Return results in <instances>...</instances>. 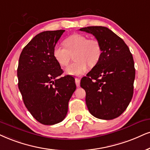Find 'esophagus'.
I'll list each match as a JSON object with an SVG mask.
<instances>
[{
    "mask_svg": "<svg viewBox=\"0 0 150 150\" xmlns=\"http://www.w3.org/2000/svg\"><path fill=\"white\" fill-rule=\"evenodd\" d=\"M80 82H81V80L79 79H75V83H76V86H80Z\"/></svg>",
    "mask_w": 150,
    "mask_h": 150,
    "instance_id": "34e87169",
    "label": "esophagus"
}]
</instances>
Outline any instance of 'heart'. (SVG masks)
Returning <instances> with one entry per match:
<instances>
[{
    "mask_svg": "<svg viewBox=\"0 0 150 150\" xmlns=\"http://www.w3.org/2000/svg\"><path fill=\"white\" fill-rule=\"evenodd\" d=\"M64 47L56 45L53 55L56 62L61 67L69 64L73 55V63L67 69V73L74 76L83 74L88 65L94 67L98 63L101 56V47L96 39H88L86 35L74 34L64 40Z\"/></svg>",
    "mask_w": 150,
    "mask_h": 150,
    "instance_id": "obj_1",
    "label": "heart"
}]
</instances>
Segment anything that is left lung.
Here are the masks:
<instances>
[{
	"instance_id": "obj_1",
	"label": "left lung",
	"mask_w": 150,
	"mask_h": 150,
	"mask_svg": "<svg viewBox=\"0 0 150 150\" xmlns=\"http://www.w3.org/2000/svg\"><path fill=\"white\" fill-rule=\"evenodd\" d=\"M80 30L93 35L102 51L98 63L81 81L87 107L94 117L112 120L132 99L136 74L132 54L122 39L108 28L88 26Z\"/></svg>"
}]
</instances>
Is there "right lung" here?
Here are the masks:
<instances>
[{
  "mask_svg": "<svg viewBox=\"0 0 150 150\" xmlns=\"http://www.w3.org/2000/svg\"><path fill=\"white\" fill-rule=\"evenodd\" d=\"M65 30L44 31L23 48L18 60V86L23 103L37 121L53 125L62 122L76 86L74 77L63 73L53 51Z\"/></svg>",
  "mask_w": 150,
  "mask_h": 150,
  "instance_id": "1",
  "label": "right lung"
}]
</instances>
